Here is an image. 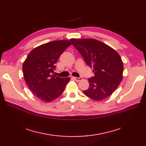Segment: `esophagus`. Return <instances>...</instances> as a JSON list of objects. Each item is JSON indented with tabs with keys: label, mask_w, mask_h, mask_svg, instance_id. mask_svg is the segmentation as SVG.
Segmentation results:
<instances>
[{
	"label": "esophagus",
	"mask_w": 146,
	"mask_h": 146,
	"mask_svg": "<svg viewBox=\"0 0 146 146\" xmlns=\"http://www.w3.org/2000/svg\"><path fill=\"white\" fill-rule=\"evenodd\" d=\"M73 78L77 82H79V81H80L81 80H82V77H73Z\"/></svg>",
	"instance_id": "obj_1"
}]
</instances>
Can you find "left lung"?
I'll list each match as a JSON object with an SVG mask.
<instances>
[{
    "instance_id": "obj_1",
    "label": "left lung",
    "mask_w": 146,
    "mask_h": 146,
    "mask_svg": "<svg viewBox=\"0 0 146 146\" xmlns=\"http://www.w3.org/2000/svg\"><path fill=\"white\" fill-rule=\"evenodd\" d=\"M70 41L94 74V76L88 78L90 86L83 91L84 94L98 101L108 98L122 79L123 63L118 53L94 39Z\"/></svg>"
}]
</instances>
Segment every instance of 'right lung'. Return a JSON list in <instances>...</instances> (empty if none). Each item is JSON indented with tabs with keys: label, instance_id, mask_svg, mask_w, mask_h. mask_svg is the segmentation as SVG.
Masks as SVG:
<instances>
[{
	"label": "right lung",
	"instance_id": "add662e5",
	"mask_svg": "<svg viewBox=\"0 0 146 146\" xmlns=\"http://www.w3.org/2000/svg\"><path fill=\"white\" fill-rule=\"evenodd\" d=\"M72 44L68 40L51 41L31 51L23 66V74L30 90L38 99L49 102L63 93L69 77L55 76V64Z\"/></svg>",
	"mask_w": 146,
	"mask_h": 146
}]
</instances>
